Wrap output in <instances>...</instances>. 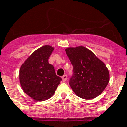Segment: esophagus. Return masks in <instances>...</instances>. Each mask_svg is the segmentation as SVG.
<instances>
[{
	"label": "esophagus",
	"mask_w": 127,
	"mask_h": 127,
	"mask_svg": "<svg viewBox=\"0 0 127 127\" xmlns=\"http://www.w3.org/2000/svg\"><path fill=\"white\" fill-rule=\"evenodd\" d=\"M62 80H63V82H66V80H67V76H66V74L63 75V76H62Z\"/></svg>",
	"instance_id": "esophagus-1"
}]
</instances>
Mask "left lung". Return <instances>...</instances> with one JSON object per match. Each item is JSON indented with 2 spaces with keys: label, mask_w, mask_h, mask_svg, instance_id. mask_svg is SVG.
I'll list each match as a JSON object with an SVG mask.
<instances>
[{
  "label": "left lung",
  "mask_w": 127,
  "mask_h": 127,
  "mask_svg": "<svg viewBox=\"0 0 127 127\" xmlns=\"http://www.w3.org/2000/svg\"><path fill=\"white\" fill-rule=\"evenodd\" d=\"M72 66L74 75L70 80L72 91L86 100L97 97L109 82V72L103 62L85 46L65 49Z\"/></svg>",
  "instance_id": "1"
}]
</instances>
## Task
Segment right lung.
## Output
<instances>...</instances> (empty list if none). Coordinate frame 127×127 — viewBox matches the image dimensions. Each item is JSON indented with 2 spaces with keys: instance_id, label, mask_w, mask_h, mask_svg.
<instances>
[{
  "instance_id": "1",
  "label": "right lung",
  "mask_w": 127,
  "mask_h": 127,
  "mask_svg": "<svg viewBox=\"0 0 127 127\" xmlns=\"http://www.w3.org/2000/svg\"><path fill=\"white\" fill-rule=\"evenodd\" d=\"M54 47L44 45L38 48L22 64L19 81L23 91L34 100L44 101L52 97L62 79L48 63Z\"/></svg>"
}]
</instances>
